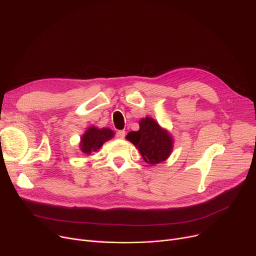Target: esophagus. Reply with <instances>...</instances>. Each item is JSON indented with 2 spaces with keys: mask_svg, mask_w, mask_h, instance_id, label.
Here are the masks:
<instances>
[{
  "mask_svg": "<svg viewBox=\"0 0 256 256\" xmlns=\"http://www.w3.org/2000/svg\"><path fill=\"white\" fill-rule=\"evenodd\" d=\"M124 137H126V130H118L116 132L117 139H124Z\"/></svg>",
  "mask_w": 256,
  "mask_h": 256,
  "instance_id": "1",
  "label": "esophagus"
}]
</instances>
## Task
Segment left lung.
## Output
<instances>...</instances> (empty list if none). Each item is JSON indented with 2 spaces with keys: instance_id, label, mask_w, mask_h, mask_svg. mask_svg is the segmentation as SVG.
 Masks as SVG:
<instances>
[{
  "instance_id": "1",
  "label": "left lung",
  "mask_w": 256,
  "mask_h": 256,
  "mask_svg": "<svg viewBox=\"0 0 256 256\" xmlns=\"http://www.w3.org/2000/svg\"><path fill=\"white\" fill-rule=\"evenodd\" d=\"M139 126L138 132H128V140L137 147L146 163L154 165L163 162L172 150L171 137L152 118L141 119Z\"/></svg>"
}]
</instances>
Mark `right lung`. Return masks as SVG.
<instances>
[{
    "label": "right lung",
    "mask_w": 256,
    "mask_h": 256,
    "mask_svg": "<svg viewBox=\"0 0 256 256\" xmlns=\"http://www.w3.org/2000/svg\"><path fill=\"white\" fill-rule=\"evenodd\" d=\"M114 136L113 130L110 128H96L91 126L87 130L85 135L80 139V150L84 154H90L92 152H96L102 144L110 140Z\"/></svg>",
    "instance_id": "right-lung-1"
}]
</instances>
